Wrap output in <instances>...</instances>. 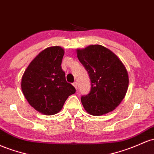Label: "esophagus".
Segmentation results:
<instances>
[{
    "instance_id": "esophagus-1",
    "label": "esophagus",
    "mask_w": 154,
    "mask_h": 154,
    "mask_svg": "<svg viewBox=\"0 0 154 154\" xmlns=\"http://www.w3.org/2000/svg\"><path fill=\"white\" fill-rule=\"evenodd\" d=\"M72 85H74V87L76 89H77V82H74L73 84H72Z\"/></svg>"
}]
</instances>
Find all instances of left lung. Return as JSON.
I'll return each instance as SVG.
<instances>
[{
  "instance_id": "8db88e82",
  "label": "left lung",
  "mask_w": 154,
  "mask_h": 154,
  "mask_svg": "<svg viewBox=\"0 0 154 154\" xmlns=\"http://www.w3.org/2000/svg\"><path fill=\"white\" fill-rule=\"evenodd\" d=\"M77 55L91 82L90 93L81 97L84 109L96 116L112 112L128 90L129 74L124 63L114 52L100 45L77 49Z\"/></svg>"
}]
</instances>
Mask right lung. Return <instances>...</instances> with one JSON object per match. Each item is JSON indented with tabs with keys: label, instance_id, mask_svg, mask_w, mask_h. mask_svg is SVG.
Listing matches in <instances>:
<instances>
[{
	"label": "right lung",
	"instance_id": "obj_1",
	"mask_svg": "<svg viewBox=\"0 0 154 154\" xmlns=\"http://www.w3.org/2000/svg\"><path fill=\"white\" fill-rule=\"evenodd\" d=\"M64 50L60 46L47 47L30 62L22 77L23 95L32 107L45 116L61 110L75 88L66 80L61 68Z\"/></svg>",
	"mask_w": 154,
	"mask_h": 154
}]
</instances>
